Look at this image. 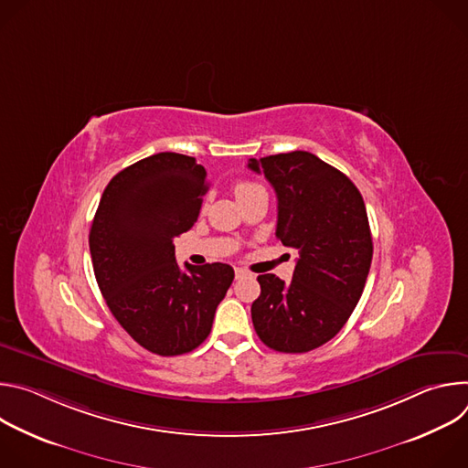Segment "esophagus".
Segmentation results:
<instances>
[{
    "label": "esophagus",
    "mask_w": 468,
    "mask_h": 468,
    "mask_svg": "<svg viewBox=\"0 0 468 468\" xmlns=\"http://www.w3.org/2000/svg\"><path fill=\"white\" fill-rule=\"evenodd\" d=\"M250 272L246 271V269H240V266H237V269H235V278L237 280H240V278H246Z\"/></svg>",
    "instance_id": "1"
}]
</instances>
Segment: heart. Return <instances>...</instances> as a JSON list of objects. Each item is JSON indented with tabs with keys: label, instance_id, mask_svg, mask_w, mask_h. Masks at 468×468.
I'll list each match as a JSON object with an SVG mask.
<instances>
[{
	"label": "heart",
	"instance_id": "obj_1",
	"mask_svg": "<svg viewBox=\"0 0 468 468\" xmlns=\"http://www.w3.org/2000/svg\"><path fill=\"white\" fill-rule=\"evenodd\" d=\"M257 190H264V188L261 185H257V183H251V181H239L235 185V196L237 197H242V196L257 192Z\"/></svg>",
	"mask_w": 468,
	"mask_h": 468
}]
</instances>
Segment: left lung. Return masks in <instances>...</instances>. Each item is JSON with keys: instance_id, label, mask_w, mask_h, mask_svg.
Segmentation results:
<instances>
[{"instance_id": "8db88e82", "label": "left lung", "mask_w": 468, "mask_h": 468, "mask_svg": "<svg viewBox=\"0 0 468 468\" xmlns=\"http://www.w3.org/2000/svg\"><path fill=\"white\" fill-rule=\"evenodd\" d=\"M278 196L276 237L298 251L289 283L257 278L251 320L276 352L303 354L331 341L356 309L372 262L363 196L337 168L309 152L250 159Z\"/></svg>"}]
</instances>
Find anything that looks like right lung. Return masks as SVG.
Instances as JSON below:
<instances>
[{
    "instance_id": "right-lung-1",
    "label": "right lung",
    "mask_w": 468,
    "mask_h": 468,
    "mask_svg": "<svg viewBox=\"0 0 468 468\" xmlns=\"http://www.w3.org/2000/svg\"><path fill=\"white\" fill-rule=\"evenodd\" d=\"M206 179L194 157L155 154L109 181L92 220L89 246L98 287L118 324L157 356L202 345L235 278L224 262H185V271L176 262L174 237L197 220Z\"/></svg>"
}]
</instances>
